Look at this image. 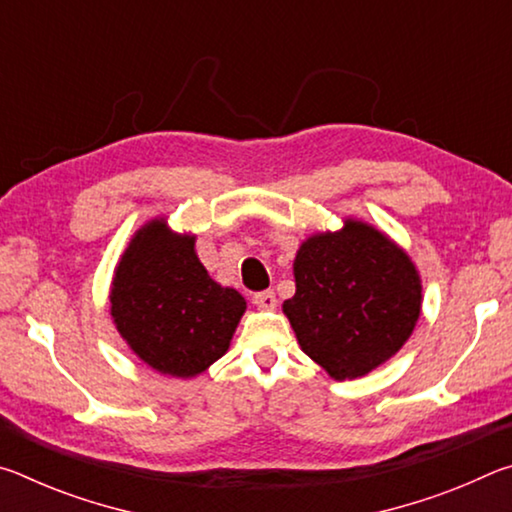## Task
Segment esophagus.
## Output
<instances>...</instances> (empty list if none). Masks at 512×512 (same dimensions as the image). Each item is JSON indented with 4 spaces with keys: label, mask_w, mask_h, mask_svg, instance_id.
I'll return each mask as SVG.
<instances>
[{
    "label": "esophagus",
    "mask_w": 512,
    "mask_h": 512,
    "mask_svg": "<svg viewBox=\"0 0 512 512\" xmlns=\"http://www.w3.org/2000/svg\"><path fill=\"white\" fill-rule=\"evenodd\" d=\"M253 302H255V305H257L259 309H266V311H271V309H275V307H277V298H275V293H273V291L255 293V296H253Z\"/></svg>",
    "instance_id": "34e87169"
}]
</instances>
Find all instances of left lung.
<instances>
[{"instance_id":"1","label":"left lung","mask_w":512,"mask_h":512,"mask_svg":"<svg viewBox=\"0 0 512 512\" xmlns=\"http://www.w3.org/2000/svg\"><path fill=\"white\" fill-rule=\"evenodd\" d=\"M296 296L282 311L302 352L336 381L357 379L409 341L422 311V280L409 253L361 219L316 232L293 259Z\"/></svg>"}]
</instances>
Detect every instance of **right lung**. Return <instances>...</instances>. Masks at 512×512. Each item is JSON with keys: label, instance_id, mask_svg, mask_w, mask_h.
Listing matches in <instances>:
<instances>
[{"label": "right lung", "instance_id": "add662e5", "mask_svg": "<svg viewBox=\"0 0 512 512\" xmlns=\"http://www.w3.org/2000/svg\"><path fill=\"white\" fill-rule=\"evenodd\" d=\"M246 311L196 255V235L173 232L167 216L146 221L115 266L110 316L121 339L160 375L192 379L221 359Z\"/></svg>", "mask_w": 512, "mask_h": 512}]
</instances>
